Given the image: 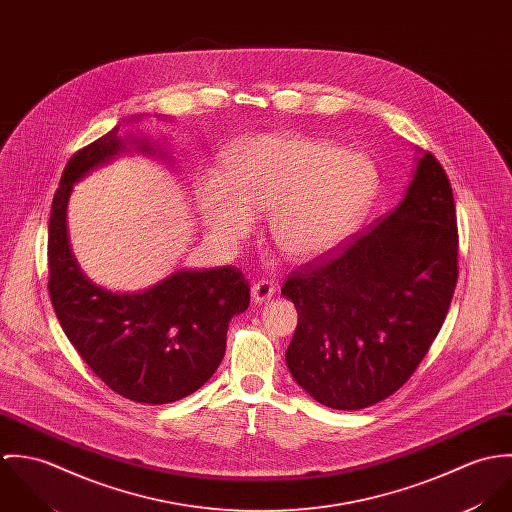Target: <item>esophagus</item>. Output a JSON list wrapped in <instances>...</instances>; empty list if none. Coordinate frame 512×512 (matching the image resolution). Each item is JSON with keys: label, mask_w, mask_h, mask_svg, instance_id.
Masks as SVG:
<instances>
[{"label": "esophagus", "mask_w": 512, "mask_h": 512, "mask_svg": "<svg viewBox=\"0 0 512 512\" xmlns=\"http://www.w3.org/2000/svg\"><path fill=\"white\" fill-rule=\"evenodd\" d=\"M274 293H276V284L270 282V280H262V282H256V284L252 286V299H254L256 303L268 301Z\"/></svg>", "instance_id": "34e87169"}]
</instances>
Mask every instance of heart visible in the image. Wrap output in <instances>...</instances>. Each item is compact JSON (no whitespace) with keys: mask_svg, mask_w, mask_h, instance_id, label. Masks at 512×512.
<instances>
[{"mask_svg":"<svg viewBox=\"0 0 512 512\" xmlns=\"http://www.w3.org/2000/svg\"><path fill=\"white\" fill-rule=\"evenodd\" d=\"M378 187L372 161L327 140L270 134L236 149L230 179L207 173L197 187L207 224L242 238L252 215H272V238L307 260L339 246L365 217Z\"/></svg>","mask_w":512,"mask_h":512,"instance_id":"b5f03b06","label":"heart"}]
</instances>
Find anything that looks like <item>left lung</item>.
Wrapping results in <instances>:
<instances>
[{"mask_svg": "<svg viewBox=\"0 0 512 512\" xmlns=\"http://www.w3.org/2000/svg\"><path fill=\"white\" fill-rule=\"evenodd\" d=\"M457 250L451 185L424 151L394 211L284 282L299 313L286 351L295 382L335 410L392 396L438 337L457 284Z\"/></svg>", "mask_w": 512, "mask_h": 512, "instance_id": "left-lung-1", "label": "left lung"}]
</instances>
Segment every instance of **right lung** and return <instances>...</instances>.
<instances>
[{
    "label": "right lung",
    "instance_id": "add662e5",
    "mask_svg": "<svg viewBox=\"0 0 512 512\" xmlns=\"http://www.w3.org/2000/svg\"><path fill=\"white\" fill-rule=\"evenodd\" d=\"M118 130L78 149L61 175L49 219L47 288L65 335L108 388L134 402L167 404L193 394L219 368L228 321L248 309L250 286L234 266L177 272L132 295L106 292L82 276L69 248L67 201L73 183L126 147Z\"/></svg>",
    "mask_w": 512,
    "mask_h": 512
}]
</instances>
